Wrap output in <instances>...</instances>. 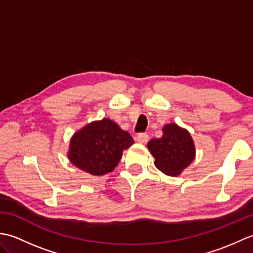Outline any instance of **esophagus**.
I'll use <instances>...</instances> for the list:
<instances>
[{"label": "esophagus", "instance_id": "obj_1", "mask_svg": "<svg viewBox=\"0 0 253 253\" xmlns=\"http://www.w3.org/2000/svg\"><path fill=\"white\" fill-rule=\"evenodd\" d=\"M136 140L139 142V143H146L148 140H149V136L148 133H139V135L137 136Z\"/></svg>", "mask_w": 253, "mask_h": 253}]
</instances>
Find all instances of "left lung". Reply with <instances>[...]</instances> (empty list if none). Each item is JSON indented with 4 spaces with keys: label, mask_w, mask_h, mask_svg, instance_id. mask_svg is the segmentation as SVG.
<instances>
[{
    "label": "left lung",
    "mask_w": 253,
    "mask_h": 253,
    "mask_svg": "<svg viewBox=\"0 0 253 253\" xmlns=\"http://www.w3.org/2000/svg\"><path fill=\"white\" fill-rule=\"evenodd\" d=\"M163 136L148 142L154 165L168 176H179L196 158V147L190 132L175 123L166 124Z\"/></svg>",
    "instance_id": "1"
}]
</instances>
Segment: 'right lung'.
Instances as JSON below:
<instances>
[{
    "instance_id": "add662e5",
    "label": "right lung",
    "mask_w": 253,
    "mask_h": 253,
    "mask_svg": "<svg viewBox=\"0 0 253 253\" xmlns=\"http://www.w3.org/2000/svg\"><path fill=\"white\" fill-rule=\"evenodd\" d=\"M133 139L110 118L87 124L69 141L68 160L85 173L101 176L116 168Z\"/></svg>"
}]
</instances>
